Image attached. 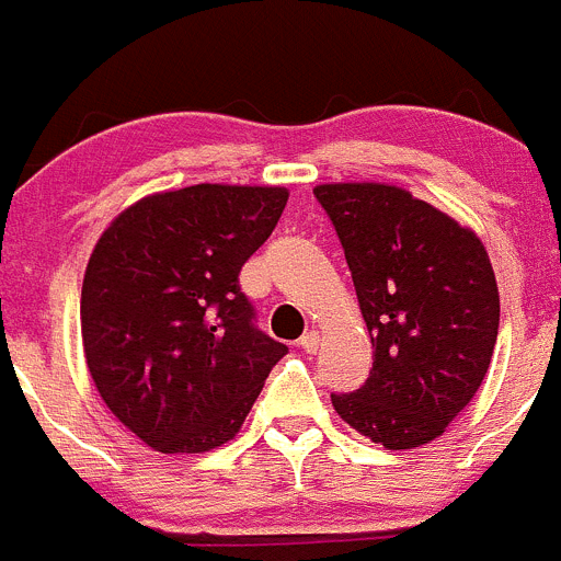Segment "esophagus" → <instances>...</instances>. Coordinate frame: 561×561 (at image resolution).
I'll return each mask as SVG.
<instances>
[{
    "label": "esophagus",
    "mask_w": 561,
    "mask_h": 561,
    "mask_svg": "<svg viewBox=\"0 0 561 561\" xmlns=\"http://www.w3.org/2000/svg\"><path fill=\"white\" fill-rule=\"evenodd\" d=\"M298 345H301V348H305L307 354H316L318 345H321V334H318V332H305V334H301V340H298Z\"/></svg>",
    "instance_id": "obj_1"
}]
</instances>
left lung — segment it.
I'll return each instance as SVG.
<instances>
[{"label":"left lung","instance_id":"obj_1","mask_svg":"<svg viewBox=\"0 0 561 561\" xmlns=\"http://www.w3.org/2000/svg\"><path fill=\"white\" fill-rule=\"evenodd\" d=\"M345 251L374 368L337 415L390 451L446 432L484 381L499 337V285L476 232L379 182L318 185Z\"/></svg>","mask_w":561,"mask_h":561}]
</instances>
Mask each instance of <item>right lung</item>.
<instances>
[{
	"instance_id": "add662e5",
	"label": "right lung",
	"mask_w": 561,
	"mask_h": 561,
	"mask_svg": "<svg viewBox=\"0 0 561 561\" xmlns=\"http://www.w3.org/2000/svg\"><path fill=\"white\" fill-rule=\"evenodd\" d=\"M285 204V187L191 185L140 198L99 238L80 301L85 363L154 451L224 446L287 354L238 282Z\"/></svg>"
}]
</instances>
